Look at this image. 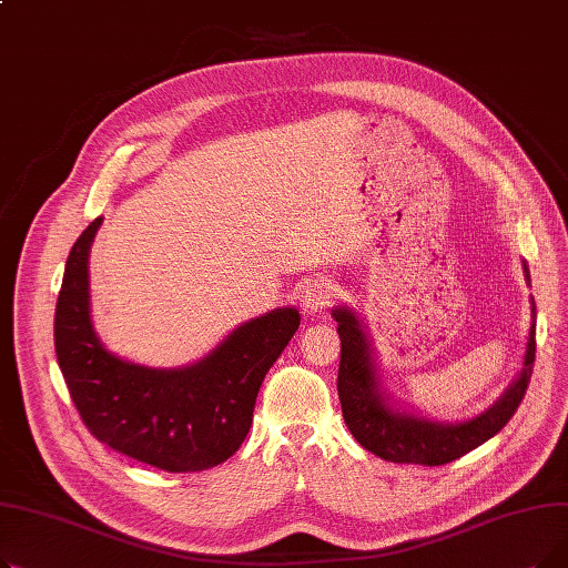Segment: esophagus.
<instances>
[{
    "label": "esophagus",
    "instance_id": "1",
    "mask_svg": "<svg viewBox=\"0 0 568 568\" xmlns=\"http://www.w3.org/2000/svg\"><path fill=\"white\" fill-rule=\"evenodd\" d=\"M334 300H336V287L329 281H324V278L313 281L304 290V313L317 315L326 306H329Z\"/></svg>",
    "mask_w": 568,
    "mask_h": 568
}]
</instances>
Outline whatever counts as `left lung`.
<instances>
[{"instance_id": "1", "label": "left lung", "mask_w": 568, "mask_h": 568, "mask_svg": "<svg viewBox=\"0 0 568 568\" xmlns=\"http://www.w3.org/2000/svg\"><path fill=\"white\" fill-rule=\"evenodd\" d=\"M525 281L529 285V268L523 262ZM341 336V366H338V398L343 407V419L364 449L392 463L414 465H446L469 454L495 437L525 398L531 377V364L536 352V306L531 300V326L523 371L518 379L506 389V394L488 407L484 414L463 424L430 422L424 416L398 412L389 405L379 389V377L375 366V352L359 315L349 308H334Z\"/></svg>"}]
</instances>
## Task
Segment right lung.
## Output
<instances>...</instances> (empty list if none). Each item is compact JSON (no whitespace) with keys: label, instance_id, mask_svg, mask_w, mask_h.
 <instances>
[{"label":"right lung","instance_id":"add662e5","mask_svg":"<svg viewBox=\"0 0 568 568\" xmlns=\"http://www.w3.org/2000/svg\"><path fill=\"white\" fill-rule=\"evenodd\" d=\"M103 219L73 244L54 311V349L82 424L99 442L165 471L225 463L248 435L264 375L300 329L296 308L244 322L186 368H146L119 359L89 315V248Z\"/></svg>","mask_w":568,"mask_h":568}]
</instances>
